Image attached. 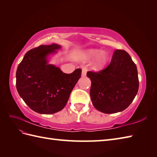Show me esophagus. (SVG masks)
<instances>
[{"instance_id":"esophagus-1","label":"esophagus","mask_w":157,"mask_h":157,"mask_svg":"<svg viewBox=\"0 0 157 157\" xmlns=\"http://www.w3.org/2000/svg\"><path fill=\"white\" fill-rule=\"evenodd\" d=\"M87 68L86 67H82V75L83 77H84L86 75V72H87Z\"/></svg>"}]
</instances>
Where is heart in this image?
I'll return each instance as SVG.
<instances>
[{
  "label": "heart",
  "instance_id": "b5f03b06",
  "mask_svg": "<svg viewBox=\"0 0 157 157\" xmlns=\"http://www.w3.org/2000/svg\"><path fill=\"white\" fill-rule=\"evenodd\" d=\"M99 53L100 51H98V50H91V51H89L87 52V56L90 59H92L97 56ZM106 59H107V55H106V53L103 52H101V55L98 56L97 61H96V67H101L104 65L106 61Z\"/></svg>",
  "mask_w": 157,
  "mask_h": 157
}]
</instances>
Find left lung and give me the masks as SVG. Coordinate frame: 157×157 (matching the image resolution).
I'll return each mask as SVG.
<instances>
[{
    "mask_svg": "<svg viewBox=\"0 0 157 157\" xmlns=\"http://www.w3.org/2000/svg\"><path fill=\"white\" fill-rule=\"evenodd\" d=\"M90 98L94 107L106 114L122 111L134 101L139 88L138 70L128 52L116 50L109 65L90 71Z\"/></svg>",
    "mask_w": 157,
    "mask_h": 157,
    "instance_id": "left-lung-1",
    "label": "left lung"
}]
</instances>
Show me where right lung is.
Returning <instances> with one entry per match:
<instances>
[{
  "label": "right lung",
  "instance_id": "add662e5",
  "mask_svg": "<svg viewBox=\"0 0 157 157\" xmlns=\"http://www.w3.org/2000/svg\"><path fill=\"white\" fill-rule=\"evenodd\" d=\"M61 48L56 44L40 45L26 52L16 71V88L29 108L41 114H52L65 107L82 75V69L63 73L48 65L46 56Z\"/></svg>",
  "mask_w": 157,
  "mask_h": 157
}]
</instances>
